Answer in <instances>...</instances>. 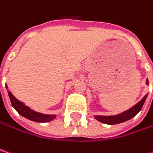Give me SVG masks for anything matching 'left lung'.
<instances>
[{
	"mask_svg": "<svg viewBox=\"0 0 153 153\" xmlns=\"http://www.w3.org/2000/svg\"><path fill=\"white\" fill-rule=\"evenodd\" d=\"M148 79H146V85H148ZM148 94H146L137 105H135L134 106L129 108L128 110L122 111L119 114L116 115H111V116H103V115H95V119L97 120L98 121L105 123V124H108V125H115V124H120L122 122H125L127 120H131L132 118H134L138 112L141 111L142 107L143 105L146 98H147Z\"/></svg>",
	"mask_w": 153,
	"mask_h": 153,
	"instance_id": "8db88e82",
	"label": "left lung"
}]
</instances>
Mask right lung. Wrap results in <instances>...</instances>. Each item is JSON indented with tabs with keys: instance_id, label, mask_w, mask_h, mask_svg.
I'll return each mask as SVG.
<instances>
[{
	"instance_id": "obj_1",
	"label": "right lung",
	"mask_w": 153,
	"mask_h": 153,
	"mask_svg": "<svg viewBox=\"0 0 153 153\" xmlns=\"http://www.w3.org/2000/svg\"><path fill=\"white\" fill-rule=\"evenodd\" d=\"M6 88L8 89V86H6ZM8 94H9L12 106L15 108L16 111L21 116H23L30 120L35 121V122H49L56 118L55 114H43V113L37 112V111L32 110L30 107L26 106L24 103L17 100L12 95V93L9 90H8Z\"/></svg>"
}]
</instances>
